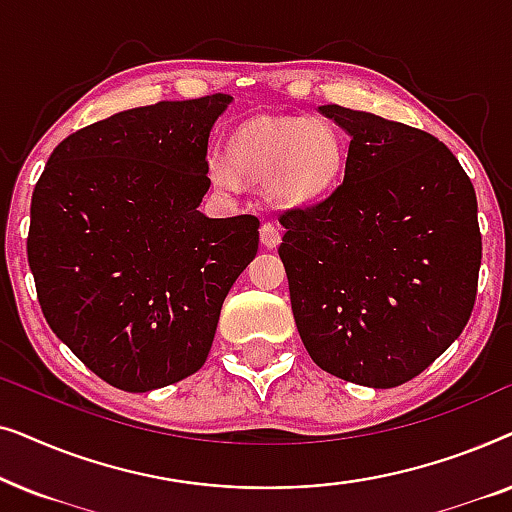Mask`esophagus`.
I'll list each match as a JSON object with an SVG mask.
<instances>
[{"label":"esophagus","instance_id":"esophagus-1","mask_svg":"<svg viewBox=\"0 0 512 512\" xmlns=\"http://www.w3.org/2000/svg\"><path fill=\"white\" fill-rule=\"evenodd\" d=\"M279 240H282V235H279V228L275 226V223L265 221L261 226V244L265 249H275Z\"/></svg>","mask_w":512,"mask_h":512}]
</instances>
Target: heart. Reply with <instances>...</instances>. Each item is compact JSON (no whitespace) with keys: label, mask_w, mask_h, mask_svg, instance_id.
<instances>
[{"label":"heart","mask_w":512,"mask_h":512,"mask_svg":"<svg viewBox=\"0 0 512 512\" xmlns=\"http://www.w3.org/2000/svg\"><path fill=\"white\" fill-rule=\"evenodd\" d=\"M345 160V139L333 123L310 116H258L230 132L226 158H209L207 172L221 191H240L242 181L265 184L277 207L296 209L331 193Z\"/></svg>","instance_id":"heart-1"}]
</instances>
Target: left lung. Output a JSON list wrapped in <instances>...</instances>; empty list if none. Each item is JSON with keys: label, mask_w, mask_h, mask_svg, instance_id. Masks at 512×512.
<instances>
[{"label": "left lung", "mask_w": 512, "mask_h": 512, "mask_svg": "<svg viewBox=\"0 0 512 512\" xmlns=\"http://www.w3.org/2000/svg\"><path fill=\"white\" fill-rule=\"evenodd\" d=\"M345 179L279 216L300 340L321 370L391 389L429 368L473 312L482 237L471 179L429 132L326 104Z\"/></svg>", "instance_id": "8db88e82"}]
</instances>
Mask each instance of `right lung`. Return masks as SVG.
<instances>
[{
  "mask_svg": "<svg viewBox=\"0 0 512 512\" xmlns=\"http://www.w3.org/2000/svg\"><path fill=\"white\" fill-rule=\"evenodd\" d=\"M233 97L121 111L55 146L34 186L27 261L53 333L111 387L198 373L258 251L251 214L209 219L207 144Z\"/></svg>",
  "mask_w": 512,
  "mask_h": 512,
  "instance_id": "1",
  "label": "right lung"
}]
</instances>
